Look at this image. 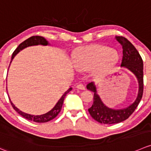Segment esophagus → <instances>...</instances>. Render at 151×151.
<instances>
[{"instance_id": "esophagus-1", "label": "esophagus", "mask_w": 151, "mask_h": 151, "mask_svg": "<svg viewBox=\"0 0 151 151\" xmlns=\"http://www.w3.org/2000/svg\"><path fill=\"white\" fill-rule=\"evenodd\" d=\"M76 88L80 89V90H85V88H85V86H83V85L78 84L77 86H76Z\"/></svg>"}]
</instances>
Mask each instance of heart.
Segmentation results:
<instances>
[{
	"label": "heart",
	"instance_id": "heart-1",
	"mask_svg": "<svg viewBox=\"0 0 151 151\" xmlns=\"http://www.w3.org/2000/svg\"><path fill=\"white\" fill-rule=\"evenodd\" d=\"M118 60V53L114 49L104 46H88L75 52L73 63L80 71L92 70L96 74L106 72Z\"/></svg>",
	"mask_w": 151,
	"mask_h": 151
}]
</instances>
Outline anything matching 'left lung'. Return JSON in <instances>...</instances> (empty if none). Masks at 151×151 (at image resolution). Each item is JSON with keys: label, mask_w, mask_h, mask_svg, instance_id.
Returning a JSON list of instances; mask_svg holds the SVG:
<instances>
[{"label": "left lung", "mask_w": 151, "mask_h": 151, "mask_svg": "<svg viewBox=\"0 0 151 151\" xmlns=\"http://www.w3.org/2000/svg\"><path fill=\"white\" fill-rule=\"evenodd\" d=\"M116 41L122 46V60L121 66L128 68L134 73L137 77L139 83L138 94L135 101L127 108L122 109H112L105 106L101 100L100 97L96 91V88L94 83H88L86 86L88 90L93 93V102L91 108H88V112L91 117L99 123L116 124L123 122L132 114L139 103L141 101L143 94V61L138 51L134 45L123 37H115Z\"/></svg>", "instance_id": "8db88e82"}]
</instances>
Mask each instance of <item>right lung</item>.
<instances>
[{"mask_svg": "<svg viewBox=\"0 0 151 151\" xmlns=\"http://www.w3.org/2000/svg\"><path fill=\"white\" fill-rule=\"evenodd\" d=\"M37 45H43V46H48L49 45V42L48 40H46V39H45L44 37H40V36H32L29 38H28L27 40H24L23 43H20L18 46H17V49L14 50V52H13L12 54V60L10 62V63H12V60L14 59V58L15 57V55H17V53L20 52L21 50L24 49L26 47H29V46H37ZM71 88H70L69 89L66 91L65 93H63L62 96H61L60 99L58 100V102H57L56 105H55L53 108H52L51 111H49V112L46 113L44 114H42V115H32V114H26V113L23 112L21 111L20 110H19L17 107H15V105L12 102L11 99L9 98V100L10 102H11L13 108L19 114L21 115L22 116H23L24 118H26V119H29V120L31 121H34L35 122H49V121L52 120V119H55L57 116L58 115L60 112L61 111V108H62L63 106V101L64 99H65V96H66L67 93H68L69 91H71Z\"/></svg>", "mask_w": 151, "mask_h": 151, "instance_id": "add662e5", "label": "right lung"}]
</instances>
